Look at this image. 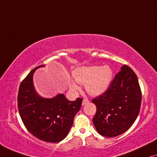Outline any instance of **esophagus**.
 <instances>
[{"label": "esophagus", "mask_w": 157, "mask_h": 157, "mask_svg": "<svg viewBox=\"0 0 157 157\" xmlns=\"http://www.w3.org/2000/svg\"><path fill=\"white\" fill-rule=\"evenodd\" d=\"M89 101H90L88 100L87 98H84L83 100H82V105H86V104H87L88 102H89Z\"/></svg>", "instance_id": "34e87169"}]
</instances>
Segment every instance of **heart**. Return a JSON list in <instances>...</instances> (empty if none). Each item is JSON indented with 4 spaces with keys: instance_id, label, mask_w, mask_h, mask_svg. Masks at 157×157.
Wrapping results in <instances>:
<instances>
[{
    "instance_id": "1",
    "label": "heart",
    "mask_w": 157,
    "mask_h": 157,
    "mask_svg": "<svg viewBox=\"0 0 157 157\" xmlns=\"http://www.w3.org/2000/svg\"><path fill=\"white\" fill-rule=\"evenodd\" d=\"M112 70L109 66H90L77 68L72 76L77 82L85 84L86 91L92 95H100L105 92L112 80ZM70 87L72 90H77L78 86L71 82Z\"/></svg>"
}]
</instances>
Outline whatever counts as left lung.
Returning <instances> with one entry per match:
<instances>
[{
	"mask_svg": "<svg viewBox=\"0 0 157 157\" xmlns=\"http://www.w3.org/2000/svg\"><path fill=\"white\" fill-rule=\"evenodd\" d=\"M92 102L97 107L92 120L98 133L106 137L123 134L133 124L140 111L142 91L135 72L123 65L107 90Z\"/></svg>",
	"mask_w": 157,
	"mask_h": 157,
	"instance_id": "left-lung-1",
	"label": "left lung"
}]
</instances>
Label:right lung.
<instances>
[{"instance_id": "right-lung-1", "label": "right lung", "mask_w": 157, "mask_h": 157, "mask_svg": "<svg viewBox=\"0 0 157 157\" xmlns=\"http://www.w3.org/2000/svg\"><path fill=\"white\" fill-rule=\"evenodd\" d=\"M34 68L20 85L17 108L21 120L29 132L46 142L56 143L67 136L75 116L80 109L82 99L69 101L63 94L45 99L35 92L33 76Z\"/></svg>"}]
</instances>
